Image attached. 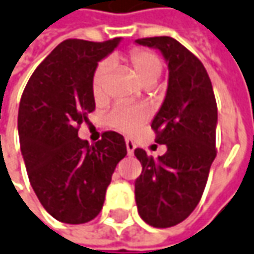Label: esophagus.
I'll list each match as a JSON object with an SVG mask.
<instances>
[{
  "label": "esophagus",
  "mask_w": 254,
  "mask_h": 254,
  "mask_svg": "<svg viewBox=\"0 0 254 254\" xmlns=\"http://www.w3.org/2000/svg\"><path fill=\"white\" fill-rule=\"evenodd\" d=\"M125 143H127V154H129V156H132V154H133L134 147H136V146H134V141L132 140V139H127V140H125Z\"/></svg>",
  "instance_id": "esophagus-1"
}]
</instances>
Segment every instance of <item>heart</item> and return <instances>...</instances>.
<instances>
[{"instance_id":"1","label":"heart","mask_w":254,"mask_h":254,"mask_svg":"<svg viewBox=\"0 0 254 254\" xmlns=\"http://www.w3.org/2000/svg\"><path fill=\"white\" fill-rule=\"evenodd\" d=\"M127 62L133 68L136 76L143 84H153L161 75L163 62L151 51L134 50L127 57ZM110 72V61L101 62L96 69L91 89L96 100H103L107 94V77ZM147 114L143 108L127 104H117L108 114V124L121 132L132 133L146 122Z\"/></svg>"}]
</instances>
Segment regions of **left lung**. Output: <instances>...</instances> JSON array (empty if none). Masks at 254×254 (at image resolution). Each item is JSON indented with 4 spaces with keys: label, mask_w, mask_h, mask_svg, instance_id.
<instances>
[{
    "label": "left lung",
    "mask_w": 254,
    "mask_h": 254,
    "mask_svg": "<svg viewBox=\"0 0 254 254\" xmlns=\"http://www.w3.org/2000/svg\"><path fill=\"white\" fill-rule=\"evenodd\" d=\"M156 48L168 64V87L151 122L167 153L157 158L134 150L141 164L134 199L141 220L156 228L174 227L199 204L215 158L217 103L206 68L179 41L168 36L134 41Z\"/></svg>",
    "instance_id": "obj_1"
}]
</instances>
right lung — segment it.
Returning <instances> with one entry per match:
<instances>
[{"label": "right lung", "mask_w": 254, "mask_h": 254, "mask_svg": "<svg viewBox=\"0 0 254 254\" xmlns=\"http://www.w3.org/2000/svg\"><path fill=\"white\" fill-rule=\"evenodd\" d=\"M120 41H62L33 72L20 98L19 141L30 185L47 213L65 224L97 217L115 167L127 156L117 132H104L93 146L77 136L96 108L91 80L98 62Z\"/></svg>", "instance_id": "1"}]
</instances>
